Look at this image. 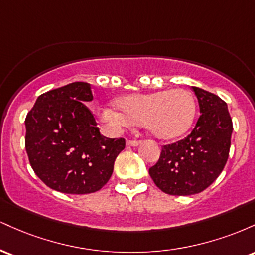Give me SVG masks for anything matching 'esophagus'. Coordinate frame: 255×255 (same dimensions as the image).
<instances>
[{
    "mask_svg": "<svg viewBox=\"0 0 255 255\" xmlns=\"http://www.w3.org/2000/svg\"><path fill=\"white\" fill-rule=\"evenodd\" d=\"M140 144H141V141H139V140H127L128 146H137Z\"/></svg>",
    "mask_w": 255,
    "mask_h": 255,
    "instance_id": "obj_1",
    "label": "esophagus"
}]
</instances>
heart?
Segmentation results:
<instances>
[{
	"label": "heart",
	"instance_id": "1",
	"mask_svg": "<svg viewBox=\"0 0 255 255\" xmlns=\"http://www.w3.org/2000/svg\"><path fill=\"white\" fill-rule=\"evenodd\" d=\"M115 107H105L99 119L114 133L142 122L158 139L169 140L189 129L195 116V102L188 91L175 89L152 93H130L116 99Z\"/></svg>",
	"mask_w": 255,
	"mask_h": 255
}]
</instances>
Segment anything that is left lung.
I'll list each match as a JSON object with an SVG mask.
<instances>
[{
    "mask_svg": "<svg viewBox=\"0 0 255 255\" xmlns=\"http://www.w3.org/2000/svg\"><path fill=\"white\" fill-rule=\"evenodd\" d=\"M200 116L192 133L164 145L150 176L162 192L192 195L203 192L219 176L229 157L233 121L222 98L193 86Z\"/></svg>",
    "mask_w": 255,
    "mask_h": 255,
    "instance_id": "left-lung-1",
    "label": "left lung"
}]
</instances>
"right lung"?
Listing matches in <instances>:
<instances>
[{"instance_id": "1", "label": "right lung", "mask_w": 255, "mask_h": 255, "mask_svg": "<svg viewBox=\"0 0 255 255\" xmlns=\"http://www.w3.org/2000/svg\"><path fill=\"white\" fill-rule=\"evenodd\" d=\"M91 85L77 81L37 98L25 120V147L36 175L67 194L99 191L109 181L126 140L101 134L86 102Z\"/></svg>"}]
</instances>
